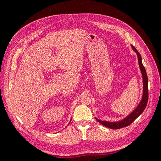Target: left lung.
I'll return each instance as SVG.
<instances>
[{"mask_svg":"<svg viewBox=\"0 0 161 161\" xmlns=\"http://www.w3.org/2000/svg\"><path fill=\"white\" fill-rule=\"evenodd\" d=\"M132 48L133 49L134 52L136 53V54L138 55V63H139V66H140V70L142 72V74L143 84V96H142V98L140 101V103L139 104L138 107L135 109L134 110L129 116H127L126 118H125L124 119H123L120 121L114 122V123L113 122H108V121H100V120L97 119V118H95L96 120L97 121H98L100 124H102L104 126H106V127L112 129H121V128L125 127V126H127L130 125L143 112V110L145 109V108L147 106V101H148V87H147L148 78H147V73H146L144 66H143V65L142 64V57H141L140 53L132 45Z\"/></svg>","mask_w":161,"mask_h":161,"instance_id":"left-lung-1","label":"left lung"}]
</instances>
